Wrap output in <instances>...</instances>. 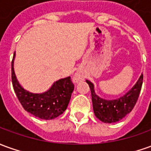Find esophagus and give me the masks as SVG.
Masks as SVG:
<instances>
[{
	"label": "esophagus",
	"instance_id": "obj_1",
	"mask_svg": "<svg viewBox=\"0 0 151 151\" xmlns=\"http://www.w3.org/2000/svg\"><path fill=\"white\" fill-rule=\"evenodd\" d=\"M73 80H74L75 82H78L79 80H80V76L78 75V74H75L74 78H73Z\"/></svg>",
	"mask_w": 151,
	"mask_h": 151
}]
</instances>
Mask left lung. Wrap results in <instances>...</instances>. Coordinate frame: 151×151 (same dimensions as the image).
Wrapping results in <instances>:
<instances>
[{"mask_svg":"<svg viewBox=\"0 0 151 151\" xmlns=\"http://www.w3.org/2000/svg\"><path fill=\"white\" fill-rule=\"evenodd\" d=\"M86 83L90 86L94 113L96 118L104 123H116L124 118L134 108L142 90L143 74L126 95L113 101H107L99 97L94 91L93 84L88 80H86Z\"/></svg>","mask_w":151,"mask_h":151,"instance_id":"1","label":"left lung"}]
</instances>
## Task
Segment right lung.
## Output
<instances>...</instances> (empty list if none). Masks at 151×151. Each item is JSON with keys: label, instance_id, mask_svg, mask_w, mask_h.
<instances>
[{"label": "right lung", "instance_id": "1", "mask_svg": "<svg viewBox=\"0 0 151 151\" xmlns=\"http://www.w3.org/2000/svg\"><path fill=\"white\" fill-rule=\"evenodd\" d=\"M14 57L11 62L12 84L17 97L24 109L42 119H53L62 114L68 107L74 88L71 78L68 77L58 80L45 93H30L24 90L17 81L13 67Z\"/></svg>", "mask_w": 151, "mask_h": 151}]
</instances>
